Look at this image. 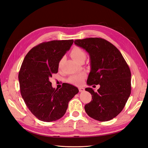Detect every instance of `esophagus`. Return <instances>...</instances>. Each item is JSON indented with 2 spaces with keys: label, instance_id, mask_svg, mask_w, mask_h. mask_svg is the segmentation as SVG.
I'll return each mask as SVG.
<instances>
[{
  "label": "esophagus",
  "instance_id": "esophagus-1",
  "mask_svg": "<svg viewBox=\"0 0 148 148\" xmlns=\"http://www.w3.org/2000/svg\"><path fill=\"white\" fill-rule=\"evenodd\" d=\"M78 89H79V92H83V91H84V88H83L82 87H79Z\"/></svg>",
  "mask_w": 148,
  "mask_h": 148
}]
</instances>
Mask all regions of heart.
I'll use <instances>...</instances> for the list:
<instances>
[{
  "label": "heart",
  "instance_id": "obj_1",
  "mask_svg": "<svg viewBox=\"0 0 148 148\" xmlns=\"http://www.w3.org/2000/svg\"><path fill=\"white\" fill-rule=\"evenodd\" d=\"M71 56L72 57L73 59L78 63L82 60H85L86 59V53L83 50L82 48L79 47H75L73 48L71 51ZM64 57H62L59 62V66H60L62 62H63ZM85 78V75L84 73H79L77 75H71L68 78V82L71 84L78 85L81 84L84 78Z\"/></svg>",
  "mask_w": 148,
  "mask_h": 148
}]
</instances>
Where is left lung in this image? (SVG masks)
Returning <instances> with one entry per match:
<instances>
[{
  "instance_id": "left-lung-1",
  "label": "left lung",
  "mask_w": 148,
  "mask_h": 148,
  "mask_svg": "<svg viewBox=\"0 0 148 148\" xmlns=\"http://www.w3.org/2000/svg\"><path fill=\"white\" fill-rule=\"evenodd\" d=\"M75 45L86 50L90 58L89 86L99 84L95 92L85 90L92 95V101L84 109L89 117L106 122L118 115L131 94V71L119 49L106 40L99 38L77 39Z\"/></svg>"
}]
</instances>
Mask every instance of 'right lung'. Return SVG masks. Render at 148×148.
Masks as SVG:
<instances>
[{"instance_id": "right-lung-1", "label": "right lung", "mask_w": 148, "mask_h": 148, "mask_svg": "<svg viewBox=\"0 0 148 148\" xmlns=\"http://www.w3.org/2000/svg\"><path fill=\"white\" fill-rule=\"evenodd\" d=\"M73 43L70 39L39 44L28 52L21 64L18 74L21 96L31 112L43 122L63 117L69 101L79 92L68 83L55 89L50 82L52 75L58 72L60 60Z\"/></svg>"}]
</instances>
